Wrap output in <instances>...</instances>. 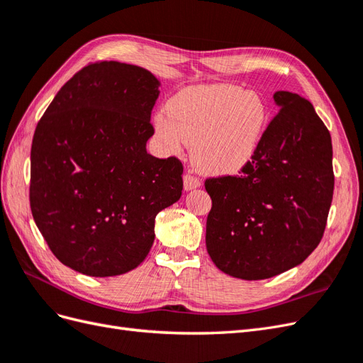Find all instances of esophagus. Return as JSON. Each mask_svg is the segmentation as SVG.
<instances>
[{
    "label": "esophagus",
    "instance_id": "obj_1",
    "mask_svg": "<svg viewBox=\"0 0 363 363\" xmlns=\"http://www.w3.org/2000/svg\"><path fill=\"white\" fill-rule=\"evenodd\" d=\"M183 184H184V189L186 191H192V189H195V188H199V186L201 184V182H200V179L199 177H195V175H192V174H186L184 177H183Z\"/></svg>",
    "mask_w": 363,
    "mask_h": 363
}]
</instances>
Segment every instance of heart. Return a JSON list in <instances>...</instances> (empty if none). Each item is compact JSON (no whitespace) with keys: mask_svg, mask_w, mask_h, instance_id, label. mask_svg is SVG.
<instances>
[{"mask_svg":"<svg viewBox=\"0 0 363 363\" xmlns=\"http://www.w3.org/2000/svg\"><path fill=\"white\" fill-rule=\"evenodd\" d=\"M167 115L155 119L157 138L169 151L194 145L195 163L213 174H232L256 155L268 123V106L232 84L194 86L175 94Z\"/></svg>","mask_w":363,"mask_h":363,"instance_id":"1","label":"heart"}]
</instances>
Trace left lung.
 Returning <instances> with one entry per match:
<instances>
[{
  "mask_svg": "<svg viewBox=\"0 0 363 363\" xmlns=\"http://www.w3.org/2000/svg\"><path fill=\"white\" fill-rule=\"evenodd\" d=\"M280 106L239 175L204 182L212 199L206 247L232 277L288 271L321 242L333 199L332 138L306 98L277 91Z\"/></svg>",
  "mask_w": 363,
  "mask_h": 363,
  "instance_id": "obj_1",
  "label": "left lung"
}]
</instances>
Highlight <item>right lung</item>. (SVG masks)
Instances as JSON below:
<instances>
[{
    "label": "right lung",
    "mask_w": 363,
    "mask_h": 363,
    "mask_svg": "<svg viewBox=\"0 0 363 363\" xmlns=\"http://www.w3.org/2000/svg\"><path fill=\"white\" fill-rule=\"evenodd\" d=\"M159 82L121 62L86 65L62 86L31 144L30 207L52 255L91 277L140 265L155 219L179 201L183 164L147 152Z\"/></svg>",
    "instance_id": "obj_1"
}]
</instances>
